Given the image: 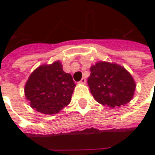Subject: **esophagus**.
<instances>
[{"label":"esophagus","mask_w":155,"mask_h":155,"mask_svg":"<svg viewBox=\"0 0 155 155\" xmlns=\"http://www.w3.org/2000/svg\"><path fill=\"white\" fill-rule=\"evenodd\" d=\"M79 83H80V84H85V83H86V80H85L84 78H82L81 81H79Z\"/></svg>","instance_id":"esophagus-1"}]
</instances>
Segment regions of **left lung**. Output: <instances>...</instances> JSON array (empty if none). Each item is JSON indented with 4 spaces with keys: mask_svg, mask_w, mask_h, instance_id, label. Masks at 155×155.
<instances>
[{
    "mask_svg": "<svg viewBox=\"0 0 155 155\" xmlns=\"http://www.w3.org/2000/svg\"><path fill=\"white\" fill-rule=\"evenodd\" d=\"M88 84L95 101L111 108L130 102L135 90L130 73L122 66L109 62H98L91 66Z\"/></svg>",
    "mask_w": 155,
    "mask_h": 155,
    "instance_id": "left-lung-1",
    "label": "left lung"
}]
</instances>
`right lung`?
Returning a JSON list of instances; mask_svg holds the SVG:
<instances>
[{
	"mask_svg": "<svg viewBox=\"0 0 155 155\" xmlns=\"http://www.w3.org/2000/svg\"><path fill=\"white\" fill-rule=\"evenodd\" d=\"M74 81L60 61L41 65L32 73L25 86L26 99L34 110L42 114H56L70 104Z\"/></svg>",
	"mask_w": 155,
	"mask_h": 155,
	"instance_id": "add662e5",
	"label": "right lung"
}]
</instances>
